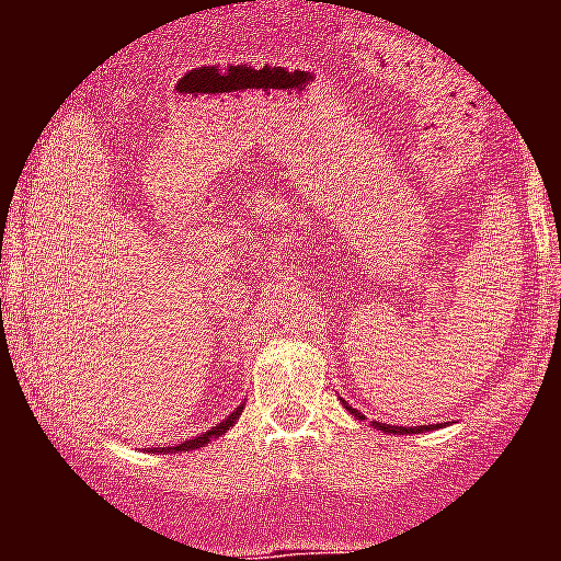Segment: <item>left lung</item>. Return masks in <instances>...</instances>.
I'll return each instance as SVG.
<instances>
[{
	"label": "left lung",
	"mask_w": 561,
	"mask_h": 561,
	"mask_svg": "<svg viewBox=\"0 0 561 561\" xmlns=\"http://www.w3.org/2000/svg\"><path fill=\"white\" fill-rule=\"evenodd\" d=\"M342 404H345V408H348V401H342ZM348 413L354 415V419H362V415H359V410L348 408ZM374 427H376V430H381V433H393V435H410V433H427V430L433 427V424H430V427H393V424H379V421H374Z\"/></svg>",
	"instance_id": "1"
}]
</instances>
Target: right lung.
<instances>
[{"instance_id": "right-lung-1", "label": "right lung", "mask_w": 561, "mask_h": 561, "mask_svg": "<svg viewBox=\"0 0 561 561\" xmlns=\"http://www.w3.org/2000/svg\"><path fill=\"white\" fill-rule=\"evenodd\" d=\"M241 413H244V404H238V408L232 410V413L227 415V419L221 421V424H216V427H210V430H207V433L196 435V438L182 440V444H173V447H162L160 453H162V455H176V453H193V449L205 447V444H210L213 438H219V435H225L227 430H230L232 424H236L238 415H241ZM153 453H157V449H153Z\"/></svg>"}]
</instances>
